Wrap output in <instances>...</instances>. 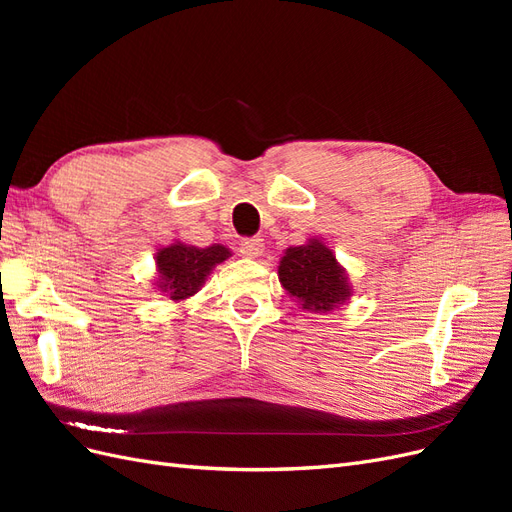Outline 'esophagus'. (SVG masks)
<instances>
[{
  "mask_svg": "<svg viewBox=\"0 0 512 512\" xmlns=\"http://www.w3.org/2000/svg\"><path fill=\"white\" fill-rule=\"evenodd\" d=\"M262 250H265V243L258 237H245L239 241V252L245 258H256L262 254Z\"/></svg>",
  "mask_w": 512,
  "mask_h": 512,
  "instance_id": "34e87169",
  "label": "esophagus"
}]
</instances>
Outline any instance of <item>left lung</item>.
Returning <instances> with one entry per match:
<instances>
[{"label":"left lung","instance_id":"obj_1","mask_svg":"<svg viewBox=\"0 0 512 512\" xmlns=\"http://www.w3.org/2000/svg\"><path fill=\"white\" fill-rule=\"evenodd\" d=\"M282 286L312 312H331L350 297V288L335 254L320 241L288 247L280 262Z\"/></svg>","mask_w":512,"mask_h":512}]
</instances>
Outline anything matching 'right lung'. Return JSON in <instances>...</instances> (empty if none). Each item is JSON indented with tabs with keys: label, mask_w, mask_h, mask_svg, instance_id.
<instances>
[{
	"label": "right lung",
	"mask_w": 512,
	"mask_h": 512,
	"mask_svg": "<svg viewBox=\"0 0 512 512\" xmlns=\"http://www.w3.org/2000/svg\"><path fill=\"white\" fill-rule=\"evenodd\" d=\"M230 252L222 245H211L200 250L194 245L175 243L162 247L158 252V271H160V290L168 292L170 299H188L198 292L200 284L213 269V265L224 262Z\"/></svg>",
	"instance_id": "1"
}]
</instances>
